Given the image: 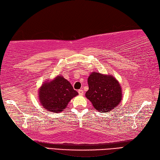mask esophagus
Wrapping results in <instances>:
<instances>
[{
  "instance_id": "1",
  "label": "esophagus",
  "mask_w": 160,
  "mask_h": 160,
  "mask_svg": "<svg viewBox=\"0 0 160 160\" xmlns=\"http://www.w3.org/2000/svg\"><path fill=\"white\" fill-rule=\"evenodd\" d=\"M78 93H79L80 96H83L84 91L82 89H79V90H78Z\"/></svg>"
}]
</instances>
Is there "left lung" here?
Listing matches in <instances>:
<instances>
[{
    "label": "left lung",
    "instance_id": "1",
    "mask_svg": "<svg viewBox=\"0 0 160 160\" xmlns=\"http://www.w3.org/2000/svg\"><path fill=\"white\" fill-rule=\"evenodd\" d=\"M88 90L85 96L94 108L100 113H107L118 107L122 100V87L112 75L102 74L96 71L88 78Z\"/></svg>",
    "mask_w": 160,
    "mask_h": 160
}]
</instances>
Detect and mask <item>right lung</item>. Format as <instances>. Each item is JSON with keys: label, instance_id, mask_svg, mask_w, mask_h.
<instances>
[{"label": "right lung", "instance_id": "right-lung-1", "mask_svg": "<svg viewBox=\"0 0 160 160\" xmlns=\"http://www.w3.org/2000/svg\"><path fill=\"white\" fill-rule=\"evenodd\" d=\"M78 95L69 81L60 75L42 84L38 91V100L46 111L57 113L65 109L71 100Z\"/></svg>", "mask_w": 160, "mask_h": 160}]
</instances>
